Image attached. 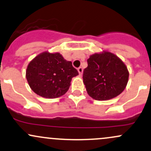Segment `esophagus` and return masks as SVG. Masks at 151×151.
I'll return each instance as SVG.
<instances>
[{
    "instance_id": "esophagus-1",
    "label": "esophagus",
    "mask_w": 151,
    "mask_h": 151,
    "mask_svg": "<svg viewBox=\"0 0 151 151\" xmlns=\"http://www.w3.org/2000/svg\"><path fill=\"white\" fill-rule=\"evenodd\" d=\"M77 71H78L79 75H82V72H83V69H82V67H79L78 69H77Z\"/></svg>"
}]
</instances>
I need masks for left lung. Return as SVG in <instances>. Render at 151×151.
<instances>
[{"label": "left lung", "mask_w": 151, "mask_h": 151, "mask_svg": "<svg viewBox=\"0 0 151 151\" xmlns=\"http://www.w3.org/2000/svg\"><path fill=\"white\" fill-rule=\"evenodd\" d=\"M83 82L87 93L97 100L117 97L126 87L129 72L123 62L109 51L96 53L87 59Z\"/></svg>", "instance_id": "obj_1"}]
</instances>
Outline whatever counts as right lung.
I'll return each mask as SVG.
<instances>
[{"mask_svg":"<svg viewBox=\"0 0 151 151\" xmlns=\"http://www.w3.org/2000/svg\"><path fill=\"white\" fill-rule=\"evenodd\" d=\"M79 73L59 53L43 52L31 60L26 77L31 89L41 97L57 98L67 92L72 77Z\"/></svg>","mask_w":151,"mask_h":151,"instance_id":"right-lung-1","label":"right lung"}]
</instances>
